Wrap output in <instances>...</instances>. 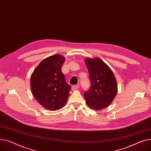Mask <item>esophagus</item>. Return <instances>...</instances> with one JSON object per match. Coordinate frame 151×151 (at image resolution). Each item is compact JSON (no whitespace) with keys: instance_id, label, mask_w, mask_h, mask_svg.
Returning a JSON list of instances; mask_svg holds the SVG:
<instances>
[{"instance_id":"34e87169","label":"esophagus","mask_w":151,"mask_h":151,"mask_svg":"<svg viewBox=\"0 0 151 151\" xmlns=\"http://www.w3.org/2000/svg\"><path fill=\"white\" fill-rule=\"evenodd\" d=\"M78 88H79V86L77 85H74V86H72V87H71V89L73 91L77 90V89H78Z\"/></svg>"}]
</instances>
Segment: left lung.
Returning <instances> with one entry per match:
<instances>
[{
	"mask_svg": "<svg viewBox=\"0 0 151 151\" xmlns=\"http://www.w3.org/2000/svg\"><path fill=\"white\" fill-rule=\"evenodd\" d=\"M91 86L85 92L86 104L95 110H101L112 103L118 93L116 79L110 68L98 57L86 58Z\"/></svg>",
	"mask_w": 151,
	"mask_h": 151,
	"instance_id": "1",
	"label": "left lung"
}]
</instances>
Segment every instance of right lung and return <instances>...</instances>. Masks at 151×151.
Segmentation results:
<instances>
[{
  "label": "right lung",
  "mask_w": 151,
  "mask_h": 151,
  "mask_svg": "<svg viewBox=\"0 0 151 151\" xmlns=\"http://www.w3.org/2000/svg\"><path fill=\"white\" fill-rule=\"evenodd\" d=\"M65 58L55 54L44 59L35 69L30 78L32 93L46 109L55 111L67 102L70 86L66 83L61 66Z\"/></svg>",
  "instance_id": "obj_1"
}]
</instances>
